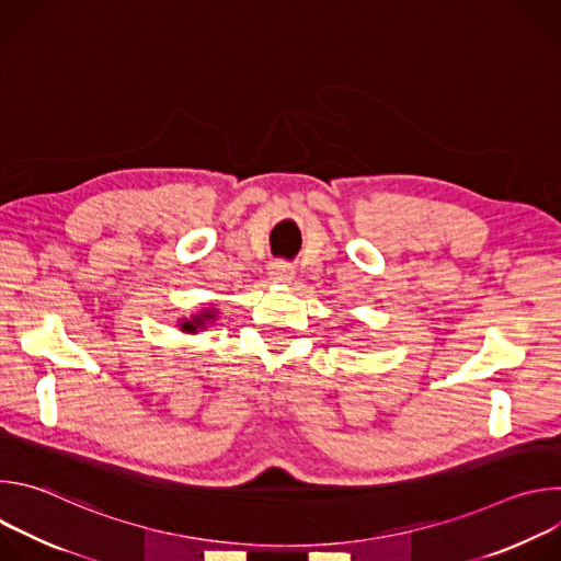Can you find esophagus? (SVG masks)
I'll list each match as a JSON object with an SVG mask.
<instances>
[{"instance_id":"1","label":"esophagus","mask_w":561,"mask_h":561,"mask_svg":"<svg viewBox=\"0 0 561 561\" xmlns=\"http://www.w3.org/2000/svg\"><path fill=\"white\" fill-rule=\"evenodd\" d=\"M268 275H271V279L277 282V284H288V282L293 279L295 271H293V266H290L288 262L277 260V262H273V264L268 266Z\"/></svg>"}]
</instances>
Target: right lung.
<instances>
[{
  "mask_svg": "<svg viewBox=\"0 0 561 561\" xmlns=\"http://www.w3.org/2000/svg\"><path fill=\"white\" fill-rule=\"evenodd\" d=\"M208 319H215V314H213V310H208V312H199L197 317H193V322H184L182 324V331H188V333H195L197 329H204V324L208 322Z\"/></svg>",
  "mask_w": 561,
  "mask_h": 561,
  "instance_id": "obj_1",
  "label": "right lung"
}]
</instances>
